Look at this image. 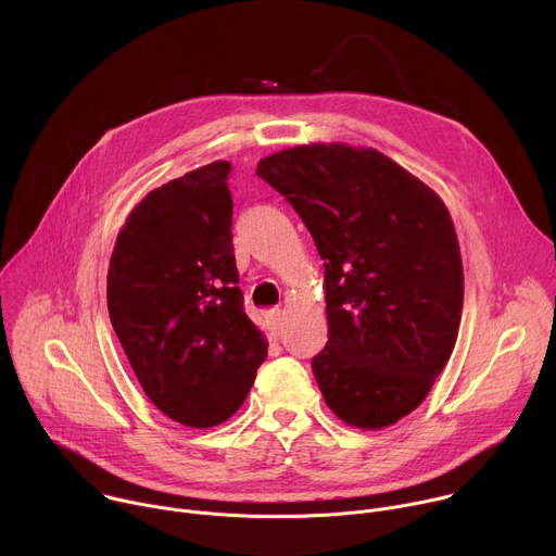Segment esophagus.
Here are the masks:
<instances>
[{
  "label": "esophagus",
  "mask_w": 556,
  "mask_h": 556,
  "mask_svg": "<svg viewBox=\"0 0 556 556\" xmlns=\"http://www.w3.org/2000/svg\"><path fill=\"white\" fill-rule=\"evenodd\" d=\"M281 321H283V312H281V309H268V312H266V326H268V332H270V334H277V332H279Z\"/></svg>",
  "instance_id": "obj_1"
}]
</instances>
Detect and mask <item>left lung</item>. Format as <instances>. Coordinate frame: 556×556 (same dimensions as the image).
Segmentation results:
<instances>
[{
  "instance_id": "left-lung-1",
  "label": "left lung",
  "mask_w": 556,
  "mask_h": 556,
  "mask_svg": "<svg viewBox=\"0 0 556 556\" xmlns=\"http://www.w3.org/2000/svg\"><path fill=\"white\" fill-rule=\"evenodd\" d=\"M326 262L328 343L312 371L345 425L409 416L455 348L464 270L442 198L376 149L299 144L257 163Z\"/></svg>"
}]
</instances>
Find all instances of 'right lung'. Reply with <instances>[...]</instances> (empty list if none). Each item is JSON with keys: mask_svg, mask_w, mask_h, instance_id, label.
<instances>
[{"mask_svg": "<svg viewBox=\"0 0 556 556\" xmlns=\"http://www.w3.org/2000/svg\"><path fill=\"white\" fill-rule=\"evenodd\" d=\"M228 172L215 161L147 193L108 270L112 328L140 387L191 429L240 409L268 354L237 286Z\"/></svg>", "mask_w": 556, "mask_h": 556, "instance_id": "obj_1", "label": "right lung"}]
</instances>
